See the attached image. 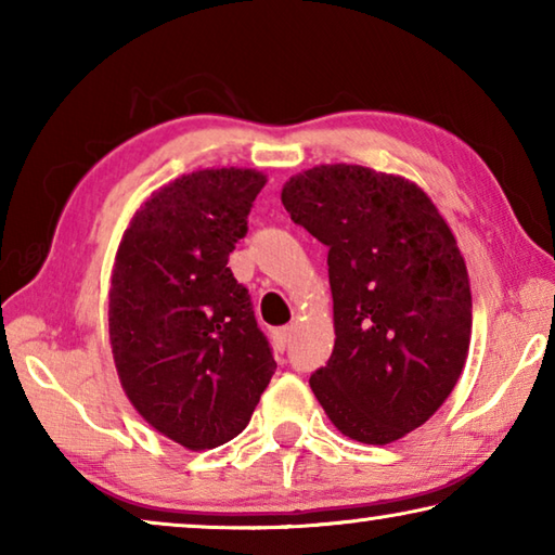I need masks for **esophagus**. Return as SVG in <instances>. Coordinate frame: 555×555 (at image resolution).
Returning a JSON list of instances; mask_svg holds the SVG:
<instances>
[{"label":"esophagus","mask_w":555,"mask_h":555,"mask_svg":"<svg viewBox=\"0 0 555 555\" xmlns=\"http://www.w3.org/2000/svg\"><path fill=\"white\" fill-rule=\"evenodd\" d=\"M291 333H294V327H291V325H284V327H276L274 335H271V337H274V347H276L279 352H284L286 347H288V343H291Z\"/></svg>","instance_id":"1"}]
</instances>
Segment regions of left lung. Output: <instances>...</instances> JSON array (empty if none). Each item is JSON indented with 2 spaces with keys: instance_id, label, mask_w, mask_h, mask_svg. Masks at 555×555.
Returning <instances> with one entry per match:
<instances>
[{
  "instance_id": "obj_1",
  "label": "left lung",
  "mask_w": 555,
  "mask_h": 555,
  "mask_svg": "<svg viewBox=\"0 0 555 555\" xmlns=\"http://www.w3.org/2000/svg\"><path fill=\"white\" fill-rule=\"evenodd\" d=\"M327 247L335 347L311 389L347 438L387 446L434 416L465 367L473 296L453 232L418 185L315 166L281 191Z\"/></svg>"
}]
</instances>
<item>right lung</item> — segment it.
<instances>
[{
    "label": "right lung",
    "instance_id": "obj_1",
    "mask_svg": "<svg viewBox=\"0 0 555 555\" xmlns=\"http://www.w3.org/2000/svg\"><path fill=\"white\" fill-rule=\"evenodd\" d=\"M267 178L208 168L176 178L131 218L109 288L112 354L158 434L210 450L247 428L276 370L230 251Z\"/></svg>",
    "mask_w": 555,
    "mask_h": 555
}]
</instances>
